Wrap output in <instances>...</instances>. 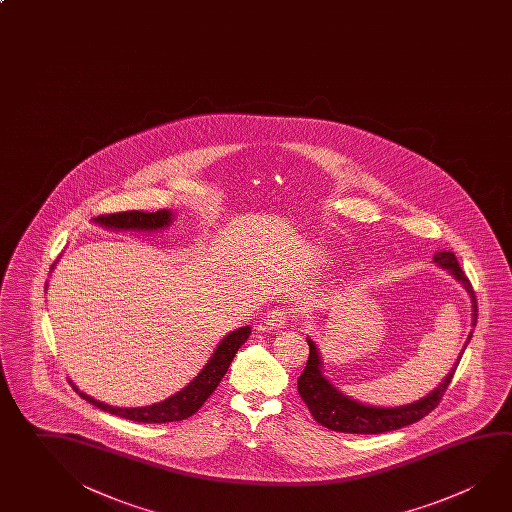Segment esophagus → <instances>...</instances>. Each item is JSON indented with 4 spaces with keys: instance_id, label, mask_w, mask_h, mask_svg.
<instances>
[{
    "instance_id": "34e87169",
    "label": "esophagus",
    "mask_w": 512,
    "mask_h": 512,
    "mask_svg": "<svg viewBox=\"0 0 512 512\" xmlns=\"http://www.w3.org/2000/svg\"><path fill=\"white\" fill-rule=\"evenodd\" d=\"M289 318H291V314H289V309L286 307H275V309H271L269 311L268 316H266V325H268L269 329H284L286 327L287 322H289Z\"/></svg>"
}]
</instances>
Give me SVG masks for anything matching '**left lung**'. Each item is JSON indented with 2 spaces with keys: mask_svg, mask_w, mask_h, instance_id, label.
Returning <instances> with one entry per match:
<instances>
[{
  "mask_svg": "<svg viewBox=\"0 0 512 512\" xmlns=\"http://www.w3.org/2000/svg\"><path fill=\"white\" fill-rule=\"evenodd\" d=\"M433 262H437L440 268L448 269L449 273L457 278L462 286L466 287L471 304H473V323L471 325L475 327L476 318H478L475 291H473L469 278L460 268L455 253L446 252V250L437 252L433 255ZM471 336H473V331L469 332L464 349L471 340ZM307 343H309V358L305 363L304 372L298 377V394L302 397V401L307 404L309 412L318 424H322L332 431L361 433V435H376V433H385V431L399 430L408 424L421 421L422 417L433 412L439 406L444 392L448 390L449 383L455 376V370L464 354V349H462L457 363L453 365L448 376L442 379V383L431 394L422 397L421 401H415L406 406H395V408H379V406L358 403L347 395L341 394L336 386L331 385L323 376L322 361H320V354H318L314 341L307 338Z\"/></svg>",
  "mask_w": 512,
  "mask_h": 512,
  "instance_id": "obj_1",
  "label": "left lung"
}]
</instances>
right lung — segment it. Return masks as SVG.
<instances>
[{
    "label": "right lung",
    "mask_w": 512,
    "mask_h": 512,
    "mask_svg": "<svg viewBox=\"0 0 512 512\" xmlns=\"http://www.w3.org/2000/svg\"><path fill=\"white\" fill-rule=\"evenodd\" d=\"M95 223L111 228V230H144V232L147 230V232H153V230H162V228L171 225L172 212L171 210H158L153 214H147V212H140V210H129V212L99 216L95 219ZM250 332H252V327H248V325L230 332L217 345L216 352L212 354V358L208 359L207 365L199 372L198 376L194 377L189 385L180 390L178 394L171 395L169 399H165L162 403H154L151 406H142V408H118V406L100 403L90 395L79 392L77 386H73V390L81 395L84 401L97 406L100 410L111 413V415H117V417H124L129 421L149 422V424H153V422L183 421V419H187L190 415L198 412L208 397L214 394L217 385L225 377L226 370L230 367L237 350L241 345H244V341L248 340Z\"/></svg>",
    "instance_id": "right-lung-1"
}]
</instances>
